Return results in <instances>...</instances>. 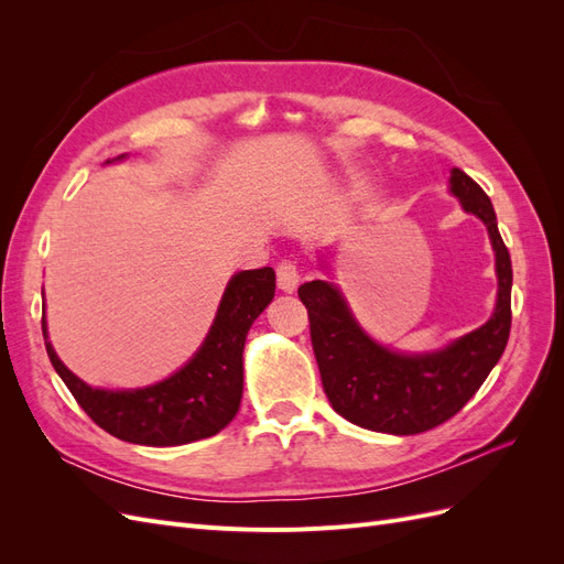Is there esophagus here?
<instances>
[{
    "instance_id": "obj_1",
    "label": "esophagus",
    "mask_w": 564,
    "mask_h": 564,
    "mask_svg": "<svg viewBox=\"0 0 564 564\" xmlns=\"http://www.w3.org/2000/svg\"><path fill=\"white\" fill-rule=\"evenodd\" d=\"M296 284H299V268H296L294 261H286V259H284V261L278 265V286L282 289V292L292 294L294 289H296Z\"/></svg>"
}]
</instances>
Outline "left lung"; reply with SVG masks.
I'll return each instance as SVG.
<instances>
[{
	"label": "left lung",
	"instance_id": "1",
	"mask_svg": "<svg viewBox=\"0 0 564 564\" xmlns=\"http://www.w3.org/2000/svg\"><path fill=\"white\" fill-rule=\"evenodd\" d=\"M449 191L489 230L497 253L499 296L491 317L437 352L404 355L369 338L332 282L299 286L308 308L311 340L324 392L350 423L390 435H416L445 423L475 395L506 350L513 268L491 199L466 172L452 169Z\"/></svg>",
	"mask_w": 564,
	"mask_h": 564
}]
</instances>
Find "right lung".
I'll list each match as a JSON object with an SVG mask.
<instances>
[{
    "instance_id": "obj_1",
    "label": "right lung",
    "mask_w": 564,
    "mask_h": 564,
    "mask_svg": "<svg viewBox=\"0 0 564 564\" xmlns=\"http://www.w3.org/2000/svg\"><path fill=\"white\" fill-rule=\"evenodd\" d=\"M272 296L275 270L256 268L237 272L228 282L212 329L193 360L174 377L148 388L104 390L77 379L58 360L42 315L44 346L51 365L77 404L106 433L148 447L187 445L216 435L235 419L245 383V340L253 319L265 311Z\"/></svg>"
}]
</instances>
